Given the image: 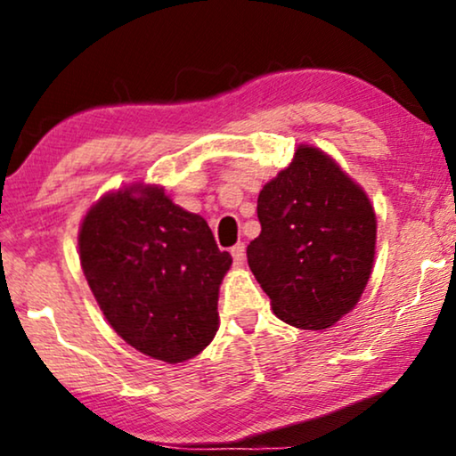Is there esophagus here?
Here are the masks:
<instances>
[{"label":"esophagus","instance_id":"obj_1","mask_svg":"<svg viewBox=\"0 0 456 456\" xmlns=\"http://www.w3.org/2000/svg\"><path fill=\"white\" fill-rule=\"evenodd\" d=\"M232 256H233V263L238 265V266L244 265V260H246V246L244 244H235L232 248Z\"/></svg>","mask_w":456,"mask_h":456}]
</instances>
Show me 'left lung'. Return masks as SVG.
Masks as SVG:
<instances>
[{"instance_id":"left-lung-1","label":"left lung","mask_w":456,"mask_h":456,"mask_svg":"<svg viewBox=\"0 0 456 456\" xmlns=\"http://www.w3.org/2000/svg\"><path fill=\"white\" fill-rule=\"evenodd\" d=\"M260 235L248 265L273 313L327 330L361 300L373 271L378 218L365 190L327 151L300 143L258 193Z\"/></svg>"}]
</instances>
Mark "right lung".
<instances>
[{
	"mask_svg": "<svg viewBox=\"0 0 456 456\" xmlns=\"http://www.w3.org/2000/svg\"><path fill=\"white\" fill-rule=\"evenodd\" d=\"M78 258L112 330L156 361L185 362L218 330V288L232 254L218 250L208 223L167 196L131 183L85 212Z\"/></svg>",
	"mask_w": 456,
	"mask_h": 456,
	"instance_id": "right-lung-1",
	"label": "right lung"
}]
</instances>
